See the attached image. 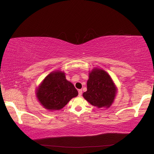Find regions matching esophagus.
<instances>
[{
    "mask_svg": "<svg viewBox=\"0 0 154 154\" xmlns=\"http://www.w3.org/2000/svg\"><path fill=\"white\" fill-rule=\"evenodd\" d=\"M78 92H79V96H81L82 95V89H79V91H78Z\"/></svg>",
    "mask_w": 154,
    "mask_h": 154,
    "instance_id": "esophagus-1",
    "label": "esophagus"
}]
</instances>
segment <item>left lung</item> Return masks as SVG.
Here are the masks:
<instances>
[{
	"label": "left lung",
	"instance_id": "left-lung-1",
	"mask_svg": "<svg viewBox=\"0 0 154 154\" xmlns=\"http://www.w3.org/2000/svg\"><path fill=\"white\" fill-rule=\"evenodd\" d=\"M87 89V91L83 93L84 98L98 108L109 107L116 93V88L110 75L98 68H95L89 73Z\"/></svg>",
	"mask_w": 154,
	"mask_h": 154
}]
</instances>
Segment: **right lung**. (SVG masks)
Returning a JSON list of instances; mask_svg holds the SVG:
<instances>
[{"label": "right lung", "instance_id": "add662e5", "mask_svg": "<svg viewBox=\"0 0 154 154\" xmlns=\"http://www.w3.org/2000/svg\"><path fill=\"white\" fill-rule=\"evenodd\" d=\"M77 95V90L61 72L49 74L40 85L37 93L41 103L50 110H60Z\"/></svg>", "mask_w": 154, "mask_h": 154}]
</instances>
